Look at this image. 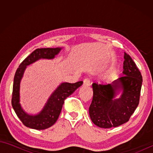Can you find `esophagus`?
<instances>
[{
    "label": "esophagus",
    "mask_w": 153,
    "mask_h": 153,
    "mask_svg": "<svg viewBox=\"0 0 153 153\" xmlns=\"http://www.w3.org/2000/svg\"><path fill=\"white\" fill-rule=\"evenodd\" d=\"M90 85V80L88 78H85L83 80V86L88 87Z\"/></svg>",
    "instance_id": "1"
}]
</instances>
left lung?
<instances>
[{
	"instance_id": "8db88e82",
	"label": "left lung",
	"mask_w": 153,
	"mask_h": 153,
	"mask_svg": "<svg viewBox=\"0 0 153 153\" xmlns=\"http://www.w3.org/2000/svg\"><path fill=\"white\" fill-rule=\"evenodd\" d=\"M123 57L122 77L108 85H92L89 116L99 128H110L127 122L139 105L142 76L130 56L124 53Z\"/></svg>"
}]
</instances>
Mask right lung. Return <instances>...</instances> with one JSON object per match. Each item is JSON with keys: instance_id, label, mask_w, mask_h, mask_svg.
Returning <instances> with one entry per match:
<instances>
[{"instance_id": "add662e5", "label": "right lung", "mask_w": 153, "mask_h": 153, "mask_svg": "<svg viewBox=\"0 0 153 153\" xmlns=\"http://www.w3.org/2000/svg\"><path fill=\"white\" fill-rule=\"evenodd\" d=\"M62 48H37L22 62L16 71L13 84L12 105L16 115L28 128L42 130L51 127L59 117L64 100L83 84L82 81L75 83H61L51 93L43 108L35 114L27 113L23 108L20 103V84L27 66L41 59H54Z\"/></svg>"}]
</instances>
